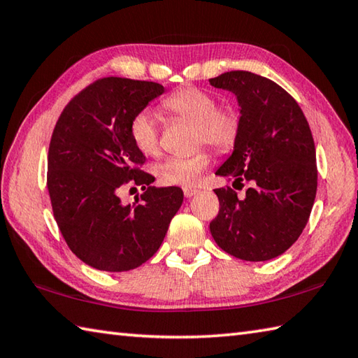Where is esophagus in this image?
<instances>
[{
  "label": "esophagus",
  "mask_w": 358,
  "mask_h": 358,
  "mask_svg": "<svg viewBox=\"0 0 358 358\" xmlns=\"http://www.w3.org/2000/svg\"><path fill=\"white\" fill-rule=\"evenodd\" d=\"M183 194H185V197H186V199H192L194 195H197V194H199V189L185 187V189H183Z\"/></svg>",
  "instance_id": "obj_1"
}]
</instances>
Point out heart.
I'll return each instance as SVG.
<instances>
[{
  "label": "heart",
  "mask_w": 358,
  "mask_h": 358,
  "mask_svg": "<svg viewBox=\"0 0 358 358\" xmlns=\"http://www.w3.org/2000/svg\"><path fill=\"white\" fill-rule=\"evenodd\" d=\"M164 110L185 121L194 122V143L211 144L219 152L233 150L242 133V113L234 103L217 105L211 91L187 85L163 101ZM130 139L145 157L159 152V129L149 110H141L130 121ZM211 163V152L200 149L192 155L169 157L155 166L157 178L166 186H189Z\"/></svg>",
  "instance_id": "b5f03b06"
}]
</instances>
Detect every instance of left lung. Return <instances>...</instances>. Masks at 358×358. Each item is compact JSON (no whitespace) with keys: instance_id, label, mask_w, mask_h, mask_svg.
<instances>
[{"instance_id":"obj_1","label":"left lung","mask_w":358,"mask_h":358,"mask_svg":"<svg viewBox=\"0 0 358 358\" xmlns=\"http://www.w3.org/2000/svg\"><path fill=\"white\" fill-rule=\"evenodd\" d=\"M209 83L234 93L242 113L239 141L215 175L250 186L243 199L229 186L214 189L220 209L209 229L228 255L268 261L298 241L310 217L318 171L309 122L298 102L267 77L229 71Z\"/></svg>"}]
</instances>
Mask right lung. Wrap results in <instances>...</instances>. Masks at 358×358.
Instances as JSON below:
<instances>
[{"mask_svg": "<svg viewBox=\"0 0 358 358\" xmlns=\"http://www.w3.org/2000/svg\"><path fill=\"white\" fill-rule=\"evenodd\" d=\"M164 93L155 82L103 77L63 108L48 152V192L69 250L102 271H129L157 253L183 203L180 187L150 186L145 157L130 139V121ZM125 184L146 189L124 206Z\"/></svg>", "mask_w": 358, "mask_h": 358, "instance_id": "obj_1", "label": "right lung"}]
</instances>
